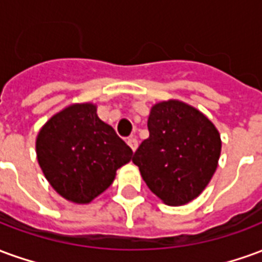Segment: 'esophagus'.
<instances>
[{"mask_svg":"<svg viewBox=\"0 0 262 262\" xmlns=\"http://www.w3.org/2000/svg\"><path fill=\"white\" fill-rule=\"evenodd\" d=\"M127 144H129V147H130L133 151H136L137 144H139V143H137V140L135 137H129V139H127Z\"/></svg>","mask_w":262,"mask_h":262,"instance_id":"1","label":"esophagus"}]
</instances>
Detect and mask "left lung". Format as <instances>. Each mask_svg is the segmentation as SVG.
<instances>
[{
	"mask_svg": "<svg viewBox=\"0 0 262 262\" xmlns=\"http://www.w3.org/2000/svg\"><path fill=\"white\" fill-rule=\"evenodd\" d=\"M147 127L150 136L133 156L144 182L165 205L193 201L219 164V130L199 109L178 99L154 103Z\"/></svg>",
	"mask_w": 262,
	"mask_h": 262,
	"instance_id": "obj_1",
	"label": "left lung"
}]
</instances>
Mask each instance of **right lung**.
<instances>
[{
    "label": "right lung",
    "instance_id": "1",
    "mask_svg": "<svg viewBox=\"0 0 262 262\" xmlns=\"http://www.w3.org/2000/svg\"><path fill=\"white\" fill-rule=\"evenodd\" d=\"M37 163L49 184L73 203L92 202L132 160V148L98 118L92 102L71 103L53 115L36 137Z\"/></svg>",
    "mask_w": 262,
    "mask_h": 262
}]
</instances>
